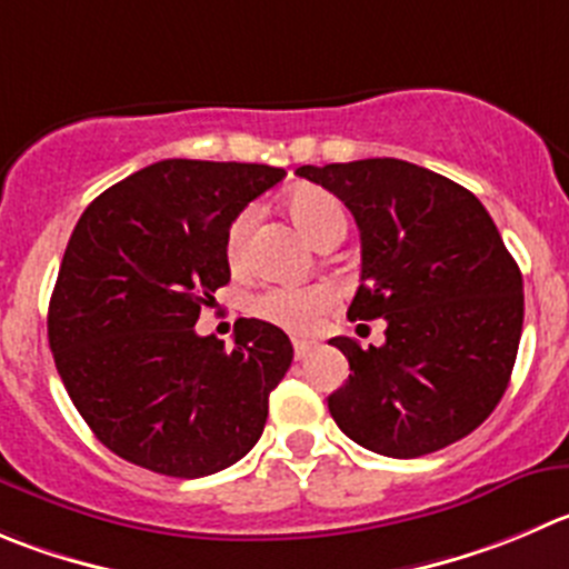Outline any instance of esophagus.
<instances>
[{"mask_svg":"<svg viewBox=\"0 0 569 569\" xmlns=\"http://www.w3.org/2000/svg\"><path fill=\"white\" fill-rule=\"evenodd\" d=\"M310 351H312V340H293L296 360H305V357H310Z\"/></svg>","mask_w":569,"mask_h":569,"instance_id":"34e87169","label":"esophagus"}]
</instances>
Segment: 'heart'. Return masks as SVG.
I'll list each match as a JSON object with an SVG mask.
<instances>
[{"label": "heart", "instance_id": "obj_1", "mask_svg": "<svg viewBox=\"0 0 569 569\" xmlns=\"http://www.w3.org/2000/svg\"><path fill=\"white\" fill-rule=\"evenodd\" d=\"M290 220L296 229L323 248L327 242H340L346 234L343 203L321 187H299L284 198ZM251 209H242L226 229V262L240 268L246 257V237L251 229ZM335 307V293L327 284H307V288H268L253 296L251 312L262 321L276 323L293 335H310L321 327L323 316Z\"/></svg>", "mask_w": 569, "mask_h": 569}]
</instances>
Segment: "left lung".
<instances>
[{"instance_id":"8db88e82","label":"left lung","mask_w":569,"mask_h":569,"mask_svg":"<svg viewBox=\"0 0 569 569\" xmlns=\"http://www.w3.org/2000/svg\"><path fill=\"white\" fill-rule=\"evenodd\" d=\"M360 229L351 321L386 318V343L332 338L349 380L329 397L340 430L371 452L419 458L483 425L506 393L522 335V273L461 183L402 159L299 167Z\"/></svg>"}]
</instances>
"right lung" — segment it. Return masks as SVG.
<instances>
[{"label": "right lung", "instance_id": "right-lung-1", "mask_svg": "<svg viewBox=\"0 0 569 569\" xmlns=\"http://www.w3.org/2000/svg\"><path fill=\"white\" fill-rule=\"evenodd\" d=\"M284 170L167 159L94 198L50 299L56 369L97 438L119 458L203 478L259 441L268 397L293 360L290 338L240 318L234 346L194 332L229 284L226 229Z\"/></svg>", "mask_w": 569, "mask_h": 569}]
</instances>
